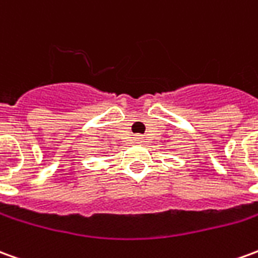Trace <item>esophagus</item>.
I'll use <instances>...</instances> for the list:
<instances>
[{
  "mask_svg": "<svg viewBox=\"0 0 258 258\" xmlns=\"http://www.w3.org/2000/svg\"><path fill=\"white\" fill-rule=\"evenodd\" d=\"M135 141H137V142L141 141V137H135Z\"/></svg>",
  "mask_w": 258,
  "mask_h": 258,
  "instance_id": "obj_1",
  "label": "esophagus"
}]
</instances>
